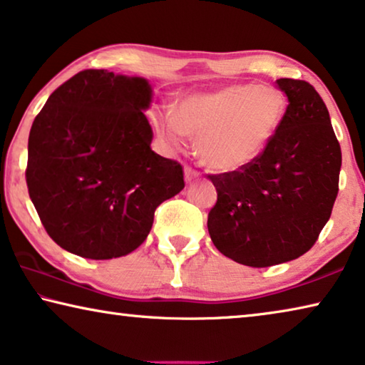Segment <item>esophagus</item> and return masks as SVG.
Instances as JSON below:
<instances>
[{
  "instance_id": "esophagus-1",
  "label": "esophagus",
  "mask_w": 365,
  "mask_h": 365,
  "mask_svg": "<svg viewBox=\"0 0 365 365\" xmlns=\"http://www.w3.org/2000/svg\"><path fill=\"white\" fill-rule=\"evenodd\" d=\"M196 178H200V173L193 170L192 167H185V182L187 183H192Z\"/></svg>"
}]
</instances>
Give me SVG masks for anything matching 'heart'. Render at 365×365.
I'll use <instances>...</instances> for the list:
<instances>
[{
  "label": "heart",
  "mask_w": 365,
  "mask_h": 365,
  "mask_svg": "<svg viewBox=\"0 0 365 365\" xmlns=\"http://www.w3.org/2000/svg\"><path fill=\"white\" fill-rule=\"evenodd\" d=\"M286 108V99L273 88L227 84L182 97L175 113L154 110L151 123L170 151H182L192 138L206 167L235 173L266 154L279 133Z\"/></svg>",
  "instance_id": "heart-1"
}]
</instances>
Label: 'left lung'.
Segmentation results:
<instances>
[{
  "mask_svg": "<svg viewBox=\"0 0 365 365\" xmlns=\"http://www.w3.org/2000/svg\"><path fill=\"white\" fill-rule=\"evenodd\" d=\"M289 106L279 133L252 167L211 175L217 201L207 230L234 262L266 268L315 244L338 195L341 148L328 108L305 81L277 79Z\"/></svg>",
  "mask_w": 365,
  "mask_h": 365,
  "instance_id": "1",
  "label": "left lung"
}]
</instances>
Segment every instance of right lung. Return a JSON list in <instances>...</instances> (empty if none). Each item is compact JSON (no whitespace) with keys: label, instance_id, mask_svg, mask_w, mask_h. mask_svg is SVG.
Masks as SVG:
<instances>
[{"label":"right lung","instance_id":"obj_1","mask_svg":"<svg viewBox=\"0 0 365 365\" xmlns=\"http://www.w3.org/2000/svg\"><path fill=\"white\" fill-rule=\"evenodd\" d=\"M151 102L148 79L86 69L34 120L29 195L66 252L91 259L128 255L151 232L155 207L183 190L182 165L151 149L144 115Z\"/></svg>","mask_w":365,"mask_h":365}]
</instances>
